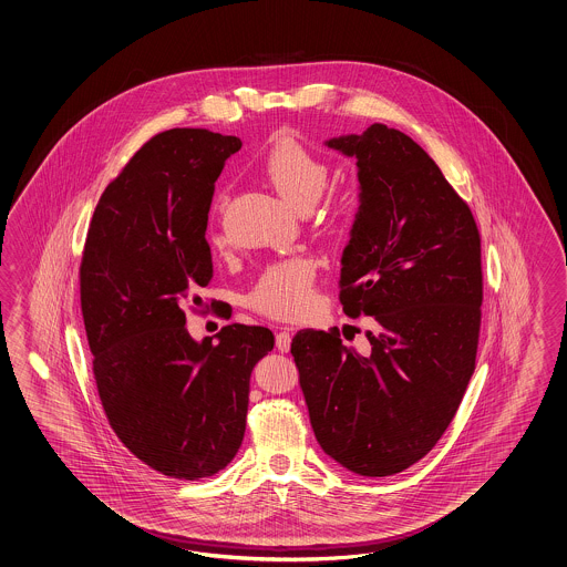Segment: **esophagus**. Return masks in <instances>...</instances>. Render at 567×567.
I'll return each mask as SVG.
<instances>
[{
  "instance_id": "esophagus-1",
  "label": "esophagus",
  "mask_w": 567,
  "mask_h": 567,
  "mask_svg": "<svg viewBox=\"0 0 567 567\" xmlns=\"http://www.w3.org/2000/svg\"><path fill=\"white\" fill-rule=\"evenodd\" d=\"M290 340H292V330H290V328H282V330L277 333L278 352H289Z\"/></svg>"
}]
</instances>
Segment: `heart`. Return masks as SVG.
<instances>
[{
    "mask_svg": "<svg viewBox=\"0 0 567 567\" xmlns=\"http://www.w3.org/2000/svg\"><path fill=\"white\" fill-rule=\"evenodd\" d=\"M258 172L287 203L301 210L318 200L328 182L323 159L289 135H280L264 153ZM248 301L270 318H303L316 301V266L307 258H289L268 266Z\"/></svg>",
    "mask_w": 567,
    "mask_h": 567,
    "instance_id": "1",
    "label": "heart"
}]
</instances>
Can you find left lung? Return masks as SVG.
I'll use <instances>...</instances> for the list:
<instances>
[{
	"instance_id": "8db88e82",
	"label": "left lung",
	"mask_w": 567,
	"mask_h": 567,
	"mask_svg": "<svg viewBox=\"0 0 567 567\" xmlns=\"http://www.w3.org/2000/svg\"><path fill=\"white\" fill-rule=\"evenodd\" d=\"M357 157L360 207L342 251L340 301L371 316V354L303 330L290 354L319 446L352 473L386 477L439 442L475 371L482 239L441 167L398 128L326 141Z\"/></svg>"
}]
</instances>
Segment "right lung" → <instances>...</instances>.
Instances as JSON below:
<instances>
[{"mask_svg":"<svg viewBox=\"0 0 567 567\" xmlns=\"http://www.w3.org/2000/svg\"><path fill=\"white\" fill-rule=\"evenodd\" d=\"M237 137L169 128L150 138L100 196L80 266L97 393L133 455L176 480L227 467L244 441L249 374L275 336L225 326L203 342L184 305L213 278L208 208Z\"/></svg>","mask_w":567,"mask_h":567,"instance_id":"obj_1","label":"right lung"}]
</instances>
